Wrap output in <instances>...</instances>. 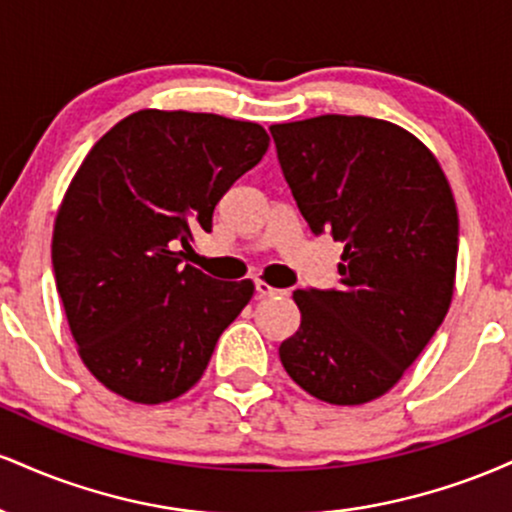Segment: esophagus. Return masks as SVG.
<instances>
[{
  "label": "esophagus",
  "instance_id": "esophagus-1",
  "mask_svg": "<svg viewBox=\"0 0 512 512\" xmlns=\"http://www.w3.org/2000/svg\"><path fill=\"white\" fill-rule=\"evenodd\" d=\"M255 289H257V293H260L262 298H272V296H289V291H284V289H274V286H269L267 281H262V279H257V281H255Z\"/></svg>",
  "mask_w": 512,
  "mask_h": 512
}]
</instances>
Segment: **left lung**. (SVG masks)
<instances>
[{
    "instance_id": "8db88e82",
    "label": "left lung",
    "mask_w": 512,
    "mask_h": 512,
    "mask_svg": "<svg viewBox=\"0 0 512 512\" xmlns=\"http://www.w3.org/2000/svg\"><path fill=\"white\" fill-rule=\"evenodd\" d=\"M269 132L310 231L344 243L337 289L293 291L301 327L279 358L322 402H370L450 308L460 226L448 178L414 134L375 117L320 115Z\"/></svg>"
}]
</instances>
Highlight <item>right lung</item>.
I'll use <instances>...</instances> for the list:
<instances>
[{
    "label": "right lung",
    "mask_w": 512,
    "mask_h": 512,
    "mask_svg": "<svg viewBox=\"0 0 512 512\" xmlns=\"http://www.w3.org/2000/svg\"><path fill=\"white\" fill-rule=\"evenodd\" d=\"M257 122L139 110L98 139L57 211L52 267L79 356L139 404L180 397L202 378L221 332L255 284L182 267L192 231L267 154Z\"/></svg>",
    "instance_id": "1"
}]
</instances>
